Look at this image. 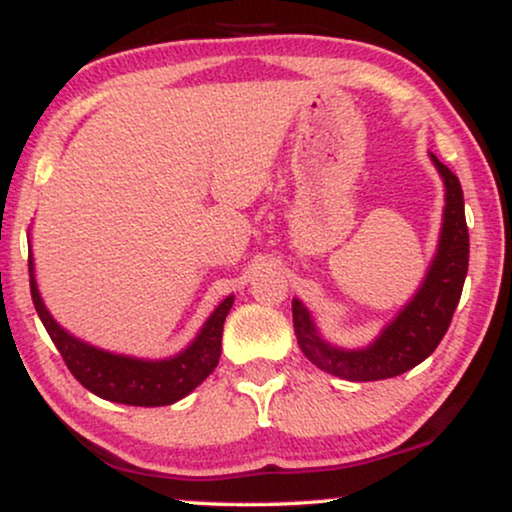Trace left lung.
Listing matches in <instances>:
<instances>
[{
  "mask_svg": "<svg viewBox=\"0 0 512 512\" xmlns=\"http://www.w3.org/2000/svg\"><path fill=\"white\" fill-rule=\"evenodd\" d=\"M430 160L444 181V215L437 252L416 295L399 309V314L378 333V338L366 347L333 345L316 328L309 309L293 297L297 345L304 357L321 371L352 383L394 378L428 359L442 342L463 293L470 238L461 181L449 167L439 163L435 153H430Z\"/></svg>",
  "mask_w": 512,
  "mask_h": 512,
  "instance_id": "8db88e82",
  "label": "left lung"
}]
</instances>
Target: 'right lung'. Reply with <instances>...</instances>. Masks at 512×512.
Segmentation results:
<instances>
[{
  "mask_svg": "<svg viewBox=\"0 0 512 512\" xmlns=\"http://www.w3.org/2000/svg\"><path fill=\"white\" fill-rule=\"evenodd\" d=\"M30 293L37 314L54 340L63 361L80 383L96 397L127 406H167L184 399L215 371L222 354V331L234 295L224 297L208 316L196 338L174 357L141 359L129 354H115L75 338L49 314L35 278V262L30 248Z\"/></svg>",
  "mask_w": 512,
  "mask_h": 512,
  "instance_id": "right-lung-1",
  "label": "right lung"
}]
</instances>
